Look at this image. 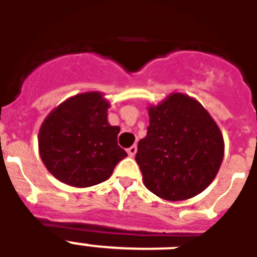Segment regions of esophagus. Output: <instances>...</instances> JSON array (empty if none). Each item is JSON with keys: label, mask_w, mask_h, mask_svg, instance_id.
I'll use <instances>...</instances> for the list:
<instances>
[{"label": "esophagus", "mask_w": 257, "mask_h": 257, "mask_svg": "<svg viewBox=\"0 0 257 257\" xmlns=\"http://www.w3.org/2000/svg\"><path fill=\"white\" fill-rule=\"evenodd\" d=\"M126 152H128L129 156L133 157V156H135V155H136V152H137V147H136V145H132V147H129V148L126 149Z\"/></svg>", "instance_id": "obj_1"}]
</instances>
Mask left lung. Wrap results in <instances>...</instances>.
I'll return each mask as SVG.
<instances>
[{
    "instance_id": "obj_1",
    "label": "left lung",
    "mask_w": 257,
    "mask_h": 257,
    "mask_svg": "<svg viewBox=\"0 0 257 257\" xmlns=\"http://www.w3.org/2000/svg\"><path fill=\"white\" fill-rule=\"evenodd\" d=\"M148 113V132L136 153L145 187L168 201L199 195L223 161L217 124L199 101L183 93H172Z\"/></svg>"
}]
</instances>
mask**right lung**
Returning <instances> with one entry per match:
<instances>
[{
    "instance_id": "obj_1",
    "label": "right lung",
    "mask_w": 257,
    "mask_h": 257,
    "mask_svg": "<svg viewBox=\"0 0 257 257\" xmlns=\"http://www.w3.org/2000/svg\"><path fill=\"white\" fill-rule=\"evenodd\" d=\"M109 102L100 92L70 97L48 114L38 132L42 163L72 187L108 180L126 152L117 144L118 126L108 122Z\"/></svg>"
}]
</instances>
